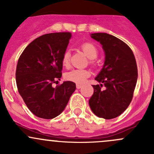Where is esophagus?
Returning a JSON list of instances; mask_svg holds the SVG:
<instances>
[{"instance_id": "1", "label": "esophagus", "mask_w": 154, "mask_h": 154, "mask_svg": "<svg viewBox=\"0 0 154 154\" xmlns=\"http://www.w3.org/2000/svg\"><path fill=\"white\" fill-rule=\"evenodd\" d=\"M82 87V85H79V84H76V88L77 89H80Z\"/></svg>"}]
</instances>
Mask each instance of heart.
<instances>
[{"label":"heart","mask_w":154,"mask_h":154,"mask_svg":"<svg viewBox=\"0 0 154 154\" xmlns=\"http://www.w3.org/2000/svg\"><path fill=\"white\" fill-rule=\"evenodd\" d=\"M84 53L90 58V63L93 65L96 64V59L97 57L99 50L95 44L91 42H85L81 46ZM63 66L65 67H69L70 64V53L69 50H66L63 54L62 59ZM90 72L88 69H74L65 74V79L69 82H72L76 84H83L86 82L87 79L90 76Z\"/></svg>","instance_id":"b5f03b06"}]
</instances>
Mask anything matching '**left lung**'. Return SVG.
<instances>
[{"label": "left lung", "mask_w": 154, "mask_h": 154, "mask_svg": "<svg viewBox=\"0 0 154 154\" xmlns=\"http://www.w3.org/2000/svg\"><path fill=\"white\" fill-rule=\"evenodd\" d=\"M91 37L102 45L105 53L104 66L95 80L103 86L93 85L89 104L95 115L111 119L121 115L132 101L138 78L136 61L129 46L107 33H93Z\"/></svg>", "instance_id": "8db88e82"}]
</instances>
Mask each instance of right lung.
<instances>
[{
  "label": "right lung",
  "mask_w": 154,
  "mask_h": 154,
  "mask_svg": "<svg viewBox=\"0 0 154 154\" xmlns=\"http://www.w3.org/2000/svg\"><path fill=\"white\" fill-rule=\"evenodd\" d=\"M70 32L43 35L25 48L17 64L18 90L29 110L39 118L51 119L66 107L75 84L58 83L62 73L63 54L70 39Z\"/></svg>",
  "instance_id": "obj_1"
}]
</instances>
